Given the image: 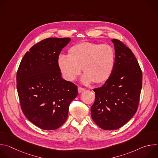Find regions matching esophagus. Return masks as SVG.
<instances>
[{
  "instance_id": "esophagus-1",
  "label": "esophagus",
  "mask_w": 158,
  "mask_h": 158,
  "mask_svg": "<svg viewBox=\"0 0 158 158\" xmlns=\"http://www.w3.org/2000/svg\"><path fill=\"white\" fill-rule=\"evenodd\" d=\"M85 90V89L84 88H83V87H78V92H79V93H82V91H84Z\"/></svg>"
}]
</instances>
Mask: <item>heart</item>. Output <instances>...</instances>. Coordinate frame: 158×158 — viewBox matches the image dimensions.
I'll use <instances>...</instances> for the list:
<instances>
[{"label": "heart", "instance_id": "heart-1", "mask_svg": "<svg viewBox=\"0 0 158 158\" xmlns=\"http://www.w3.org/2000/svg\"><path fill=\"white\" fill-rule=\"evenodd\" d=\"M68 53L69 56L60 55L57 60L60 72L67 81L74 80L82 68L84 83L102 84L113 72L116 54L109 45L82 42L73 46Z\"/></svg>", "mask_w": 158, "mask_h": 158}]
</instances>
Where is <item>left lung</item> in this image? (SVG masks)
Returning <instances> with one entry per match:
<instances>
[{"instance_id":"obj_1","label":"left lung","mask_w":158,"mask_h":158,"mask_svg":"<svg viewBox=\"0 0 158 158\" xmlns=\"http://www.w3.org/2000/svg\"><path fill=\"white\" fill-rule=\"evenodd\" d=\"M115 64L104 84L94 89V103L91 117L104 130H115L127 123L136 113L142 89L143 74L139 63L121 40L113 39Z\"/></svg>"}]
</instances>
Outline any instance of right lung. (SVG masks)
I'll return each mask as SVG.
<instances>
[{
  "instance_id": "obj_1",
  "label": "right lung",
  "mask_w": 158,
  "mask_h": 158,
  "mask_svg": "<svg viewBox=\"0 0 158 158\" xmlns=\"http://www.w3.org/2000/svg\"><path fill=\"white\" fill-rule=\"evenodd\" d=\"M71 38L44 39L27 51L17 72L20 107L27 119L38 127L54 130L67 120L77 86L61 77L58 57Z\"/></svg>"
}]
</instances>
